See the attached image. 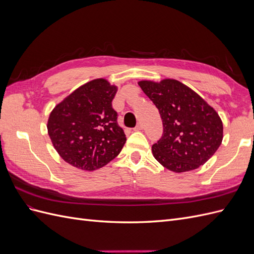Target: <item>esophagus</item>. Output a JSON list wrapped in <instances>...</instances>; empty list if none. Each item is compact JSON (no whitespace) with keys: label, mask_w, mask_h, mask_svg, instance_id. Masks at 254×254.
Listing matches in <instances>:
<instances>
[{"label":"esophagus","mask_w":254,"mask_h":254,"mask_svg":"<svg viewBox=\"0 0 254 254\" xmlns=\"http://www.w3.org/2000/svg\"><path fill=\"white\" fill-rule=\"evenodd\" d=\"M143 129V124H141V123H139L135 127H134V131H140V130Z\"/></svg>","instance_id":"1"}]
</instances>
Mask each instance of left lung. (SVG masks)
I'll return each instance as SVG.
<instances>
[{
    "label": "left lung",
    "instance_id": "obj_1",
    "mask_svg": "<svg viewBox=\"0 0 254 254\" xmlns=\"http://www.w3.org/2000/svg\"><path fill=\"white\" fill-rule=\"evenodd\" d=\"M137 83L156 105L163 123L162 137L151 147L155 159L174 173L203 165L224 137L218 113L195 91L176 79Z\"/></svg>",
    "mask_w": 254,
    "mask_h": 254
}]
</instances>
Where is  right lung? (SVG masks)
I'll return each instance as SVG.
<instances>
[{
  "instance_id": "add662e5",
  "label": "right lung",
  "mask_w": 254,
  "mask_h": 254,
  "mask_svg": "<svg viewBox=\"0 0 254 254\" xmlns=\"http://www.w3.org/2000/svg\"><path fill=\"white\" fill-rule=\"evenodd\" d=\"M118 87L97 78L82 84L54 108L48 132L54 148L66 163L95 171L121 152L126 135L119 124L112 99Z\"/></svg>"
}]
</instances>
